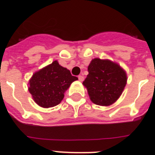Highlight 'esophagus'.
<instances>
[{
	"mask_svg": "<svg viewBox=\"0 0 155 155\" xmlns=\"http://www.w3.org/2000/svg\"><path fill=\"white\" fill-rule=\"evenodd\" d=\"M78 79H79V80H80V81H83V80H84V76L81 75H80L79 76H78Z\"/></svg>",
	"mask_w": 155,
	"mask_h": 155,
	"instance_id": "esophagus-1",
	"label": "esophagus"
}]
</instances>
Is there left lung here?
Segmentation results:
<instances>
[{
	"instance_id": "1",
	"label": "left lung",
	"mask_w": 155,
	"mask_h": 155,
	"mask_svg": "<svg viewBox=\"0 0 155 155\" xmlns=\"http://www.w3.org/2000/svg\"><path fill=\"white\" fill-rule=\"evenodd\" d=\"M88 74L83 82L93 103L110 106L124 91L127 75L121 67L109 60L94 58L88 67Z\"/></svg>"
}]
</instances>
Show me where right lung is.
<instances>
[{
    "label": "right lung",
    "mask_w": 155,
    "mask_h": 155,
    "mask_svg": "<svg viewBox=\"0 0 155 155\" xmlns=\"http://www.w3.org/2000/svg\"><path fill=\"white\" fill-rule=\"evenodd\" d=\"M78 78L71 75L69 70L54 61L32 75L28 90L39 106L49 108L62 101L66 90Z\"/></svg>",
    "instance_id": "add662e5"
}]
</instances>
